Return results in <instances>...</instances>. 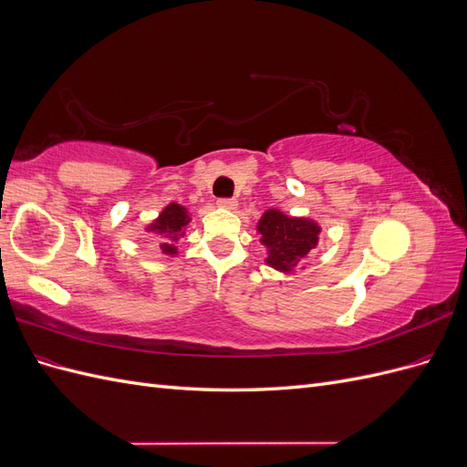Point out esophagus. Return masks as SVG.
Listing matches in <instances>:
<instances>
[{
    "label": "esophagus",
    "mask_w": 467,
    "mask_h": 467,
    "mask_svg": "<svg viewBox=\"0 0 467 467\" xmlns=\"http://www.w3.org/2000/svg\"><path fill=\"white\" fill-rule=\"evenodd\" d=\"M218 206L225 208V210H235L237 208V201L235 199H220Z\"/></svg>",
    "instance_id": "34e87169"
}]
</instances>
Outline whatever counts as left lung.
<instances>
[{"mask_svg": "<svg viewBox=\"0 0 467 467\" xmlns=\"http://www.w3.org/2000/svg\"><path fill=\"white\" fill-rule=\"evenodd\" d=\"M257 232L268 251L266 265L282 273H292L302 265L307 253L316 249L321 228L314 220L292 218L280 210H266L259 220Z\"/></svg>", "mask_w": 467, "mask_h": 467, "instance_id": "8db88e82", "label": "left lung"}]
</instances>
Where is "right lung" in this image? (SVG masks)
<instances>
[{"label":"right lung","instance_id":"obj_1","mask_svg":"<svg viewBox=\"0 0 467 467\" xmlns=\"http://www.w3.org/2000/svg\"><path fill=\"white\" fill-rule=\"evenodd\" d=\"M191 222L189 212L185 206L171 202L169 204L158 220L148 225V232L158 237L160 247L165 255H175L177 242L185 235V225Z\"/></svg>","mask_w":467,"mask_h":467}]
</instances>
